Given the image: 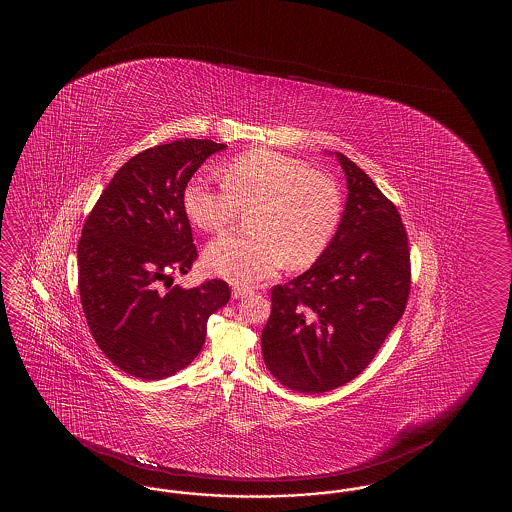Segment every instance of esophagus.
<instances>
[{"label": "esophagus", "instance_id": "obj_1", "mask_svg": "<svg viewBox=\"0 0 512 512\" xmlns=\"http://www.w3.org/2000/svg\"><path fill=\"white\" fill-rule=\"evenodd\" d=\"M251 293L252 289L243 287V285H234V287H232V296H234V298H245V296H249Z\"/></svg>", "mask_w": 512, "mask_h": 512}]
</instances>
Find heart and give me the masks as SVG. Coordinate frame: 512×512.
<instances>
[{"label":"heart","mask_w":512,"mask_h":512,"mask_svg":"<svg viewBox=\"0 0 512 512\" xmlns=\"http://www.w3.org/2000/svg\"><path fill=\"white\" fill-rule=\"evenodd\" d=\"M225 186L194 177L183 190L190 221L223 232L241 208H256L251 236H223L205 252L207 267L230 282L252 285L271 278L287 261L291 269L313 265L331 245L344 216V196L331 175L285 153L258 148L232 159Z\"/></svg>","instance_id":"1"}]
</instances>
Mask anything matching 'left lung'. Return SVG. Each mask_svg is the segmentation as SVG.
<instances>
[{
  "label": "left lung",
  "instance_id": "1",
  "mask_svg": "<svg viewBox=\"0 0 512 512\" xmlns=\"http://www.w3.org/2000/svg\"><path fill=\"white\" fill-rule=\"evenodd\" d=\"M337 157L349 190L337 234L309 271L272 287L261 331L267 370L294 392H329L366 370L412 285L399 210L357 164Z\"/></svg>",
  "mask_w": 512,
  "mask_h": 512
}]
</instances>
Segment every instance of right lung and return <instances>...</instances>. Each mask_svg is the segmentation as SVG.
<instances>
[{"label":"right lung","instance_id":"add662e5","mask_svg":"<svg viewBox=\"0 0 512 512\" xmlns=\"http://www.w3.org/2000/svg\"><path fill=\"white\" fill-rule=\"evenodd\" d=\"M225 144H159L120 166L89 212L78 241V291L98 348L119 370L159 381L196 359L208 316L229 302V283L181 289L172 274L192 269L197 249L183 190Z\"/></svg>","mask_w":512,"mask_h":512}]
</instances>
